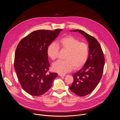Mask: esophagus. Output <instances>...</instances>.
<instances>
[{"label":"esophagus","mask_w":120,"mask_h":120,"mask_svg":"<svg viewBox=\"0 0 120 120\" xmlns=\"http://www.w3.org/2000/svg\"><path fill=\"white\" fill-rule=\"evenodd\" d=\"M58 75H59V76H61V77H64V76H65L66 75H62V74H58Z\"/></svg>","instance_id":"1"}]
</instances>
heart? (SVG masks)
Segmentation results:
<instances>
[{"label":"heart","instance_id":"obj_1","mask_svg":"<svg viewBox=\"0 0 120 120\" xmlns=\"http://www.w3.org/2000/svg\"><path fill=\"white\" fill-rule=\"evenodd\" d=\"M64 49L67 51L64 59L58 60L52 66L54 71L64 74L71 71L74 66L78 68L86 62L89 55V48L87 44L80 41L73 37L63 38L58 42ZM59 46L56 43H52L48 47L47 54L54 60L58 56Z\"/></svg>","mask_w":120,"mask_h":120}]
</instances>
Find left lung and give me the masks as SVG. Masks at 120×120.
I'll list each match as a JSON object with an SVG mask.
<instances>
[{
	"mask_svg": "<svg viewBox=\"0 0 120 120\" xmlns=\"http://www.w3.org/2000/svg\"><path fill=\"white\" fill-rule=\"evenodd\" d=\"M71 31L79 32L88 43V59L81 69L73 74L74 81L69 87L75 94L84 96L92 93L100 81L104 70L105 57L99 43L94 38L81 30Z\"/></svg>",
	"mask_w": 120,
	"mask_h": 120,
	"instance_id": "8db88e82",
	"label": "left lung"
}]
</instances>
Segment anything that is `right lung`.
I'll return each instance as SVG.
<instances>
[{"label":"right lung","instance_id":"add662e5","mask_svg":"<svg viewBox=\"0 0 120 120\" xmlns=\"http://www.w3.org/2000/svg\"><path fill=\"white\" fill-rule=\"evenodd\" d=\"M61 29L35 31L17 46L14 67L22 88L32 96L45 94L58 74L48 73V46L58 36Z\"/></svg>","mask_w":120,"mask_h":120}]
</instances>
